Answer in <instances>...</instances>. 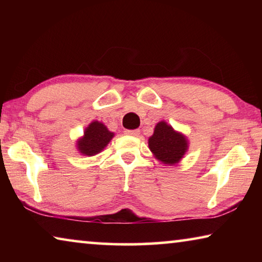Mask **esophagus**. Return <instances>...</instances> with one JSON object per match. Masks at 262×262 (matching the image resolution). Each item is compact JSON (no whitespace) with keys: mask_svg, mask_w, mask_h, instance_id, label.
Wrapping results in <instances>:
<instances>
[{"mask_svg":"<svg viewBox=\"0 0 262 262\" xmlns=\"http://www.w3.org/2000/svg\"><path fill=\"white\" fill-rule=\"evenodd\" d=\"M125 134L126 135H129V136H139L140 135V130L139 129H133V130L127 129V130H125Z\"/></svg>","mask_w":262,"mask_h":262,"instance_id":"1","label":"esophagus"}]
</instances>
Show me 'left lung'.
Returning <instances> with one entry per match:
<instances>
[{"label": "left lung", "instance_id": "left-lung-1", "mask_svg": "<svg viewBox=\"0 0 262 262\" xmlns=\"http://www.w3.org/2000/svg\"><path fill=\"white\" fill-rule=\"evenodd\" d=\"M149 148L157 159L164 164L178 163L187 150L185 136L173 130L167 123L161 121L155 127L154 135L149 139Z\"/></svg>", "mask_w": 262, "mask_h": 262}]
</instances>
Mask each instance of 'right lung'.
I'll return each instance as SVG.
<instances>
[{
	"instance_id": "obj_1",
	"label": "right lung",
	"mask_w": 262,
	"mask_h": 262,
	"mask_svg": "<svg viewBox=\"0 0 262 262\" xmlns=\"http://www.w3.org/2000/svg\"><path fill=\"white\" fill-rule=\"evenodd\" d=\"M113 135V133H111L101 122H91L77 143L79 152L86 156H94L108 144Z\"/></svg>"
}]
</instances>
